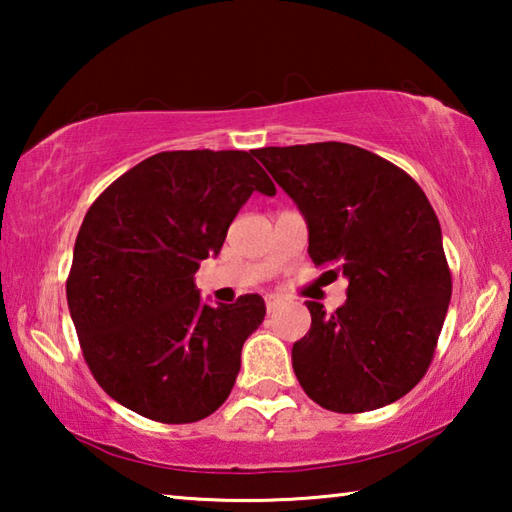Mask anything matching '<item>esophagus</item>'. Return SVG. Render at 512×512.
I'll return each mask as SVG.
<instances>
[{"label": "esophagus", "mask_w": 512, "mask_h": 512, "mask_svg": "<svg viewBox=\"0 0 512 512\" xmlns=\"http://www.w3.org/2000/svg\"><path fill=\"white\" fill-rule=\"evenodd\" d=\"M280 305H282V300L277 298V296H268L266 298V311H268V314H275V311L280 309Z\"/></svg>", "instance_id": "obj_1"}]
</instances>
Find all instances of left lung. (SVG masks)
<instances>
[{"instance_id":"1","label":"left lung","mask_w":512,"mask_h":512,"mask_svg":"<svg viewBox=\"0 0 512 512\" xmlns=\"http://www.w3.org/2000/svg\"><path fill=\"white\" fill-rule=\"evenodd\" d=\"M255 158L305 216L314 264L350 282L334 314L307 302L311 327L291 350L300 386L336 413L400 400L427 372L452 298L429 198L409 173L352 144L264 146Z\"/></svg>"}]
</instances>
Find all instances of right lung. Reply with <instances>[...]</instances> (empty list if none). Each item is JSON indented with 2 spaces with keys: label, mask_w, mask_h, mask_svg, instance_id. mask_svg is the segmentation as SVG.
<instances>
[{
  "label": "right lung",
  "mask_w": 512,
  "mask_h": 512,
  "mask_svg": "<svg viewBox=\"0 0 512 512\" xmlns=\"http://www.w3.org/2000/svg\"><path fill=\"white\" fill-rule=\"evenodd\" d=\"M255 153H155L85 214L67 277L69 314L97 384L144 418L187 424L219 409L241 348L266 316L257 293L210 307L194 284L250 194H275Z\"/></svg>",
  "instance_id": "right-lung-1"
}]
</instances>
